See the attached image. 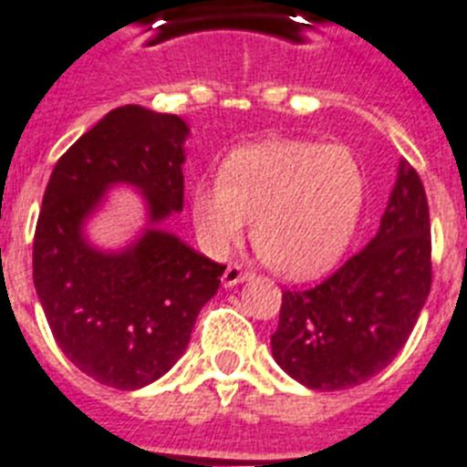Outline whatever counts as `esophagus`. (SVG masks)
Wrapping results in <instances>:
<instances>
[{"instance_id": "34e87169", "label": "esophagus", "mask_w": 467, "mask_h": 467, "mask_svg": "<svg viewBox=\"0 0 467 467\" xmlns=\"http://www.w3.org/2000/svg\"><path fill=\"white\" fill-rule=\"evenodd\" d=\"M251 273H246L244 267L237 265V263H230L228 267H225V273H223V286L225 289H230V286H237L239 282H244V279H249Z\"/></svg>"}]
</instances>
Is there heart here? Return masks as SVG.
Listing matches in <instances>:
<instances>
[{
  "mask_svg": "<svg viewBox=\"0 0 467 467\" xmlns=\"http://www.w3.org/2000/svg\"><path fill=\"white\" fill-rule=\"evenodd\" d=\"M367 202V173L348 148L261 140L233 150L221 176L190 194L194 233L209 254L234 244L249 216L258 256L286 277H312L350 244Z\"/></svg>",
  "mask_w": 467,
  "mask_h": 467,
  "instance_id": "obj_1",
  "label": "heart"
}]
</instances>
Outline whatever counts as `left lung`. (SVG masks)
<instances>
[{
    "instance_id": "8db88e82",
    "label": "left lung",
    "mask_w": 467,
    "mask_h": 467,
    "mask_svg": "<svg viewBox=\"0 0 467 467\" xmlns=\"http://www.w3.org/2000/svg\"><path fill=\"white\" fill-rule=\"evenodd\" d=\"M430 282L428 200L402 160L376 237L322 284L282 294L275 362L312 390L374 379L411 336Z\"/></svg>"
}]
</instances>
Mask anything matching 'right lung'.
Segmentation results:
<instances>
[{
  "label": "right lung",
  "mask_w": 467,
  "mask_h": 467,
  "mask_svg": "<svg viewBox=\"0 0 467 467\" xmlns=\"http://www.w3.org/2000/svg\"><path fill=\"white\" fill-rule=\"evenodd\" d=\"M188 136L178 115L117 108L60 157L44 192L32 249L39 303L65 357L117 390L161 379L221 286L225 265L161 228L183 211ZM115 184L141 192L149 223L131 245L105 252L83 230Z\"/></svg>",
  "instance_id": "add662e5"
}]
</instances>
